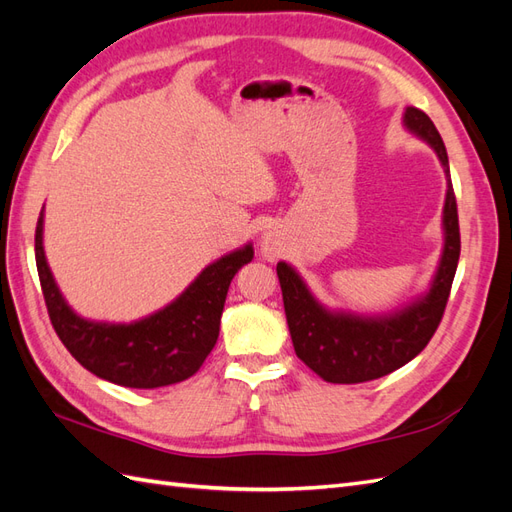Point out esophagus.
Listing matches in <instances>:
<instances>
[{
	"label": "esophagus",
	"mask_w": 512,
	"mask_h": 512,
	"mask_svg": "<svg viewBox=\"0 0 512 512\" xmlns=\"http://www.w3.org/2000/svg\"><path fill=\"white\" fill-rule=\"evenodd\" d=\"M259 246H261V255L270 261L277 259L283 253V242L279 238V233H274V231H264Z\"/></svg>",
	"instance_id": "esophagus-1"
}]
</instances>
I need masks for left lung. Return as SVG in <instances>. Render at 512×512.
<instances>
[{
    "label": "left lung",
    "instance_id": "8db88e82",
    "mask_svg": "<svg viewBox=\"0 0 512 512\" xmlns=\"http://www.w3.org/2000/svg\"><path fill=\"white\" fill-rule=\"evenodd\" d=\"M402 125L413 136L430 144L443 166L445 181H448L441 218L443 251L428 290L398 309L365 316V313L324 307L311 294L294 266L285 261L277 264L285 318L296 355L326 383H365L402 368L426 348L441 322L445 303H448L458 255H461V233H458L448 151H445L435 123L422 110L406 108Z\"/></svg>",
    "mask_w": 512,
    "mask_h": 512
}]
</instances>
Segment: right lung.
Returning a JSON list of instances; mask_svg holds the SVG:
<instances>
[{"label": "right lung", "mask_w": 512, "mask_h": 512, "mask_svg": "<svg viewBox=\"0 0 512 512\" xmlns=\"http://www.w3.org/2000/svg\"><path fill=\"white\" fill-rule=\"evenodd\" d=\"M45 205L36 225V268L49 320L71 355L88 372L121 387L155 389L199 372L216 346L229 285L253 259V244L235 248L201 270L173 303L134 322H97L75 313L51 274L43 246Z\"/></svg>", "instance_id": "obj_1"}]
</instances>
